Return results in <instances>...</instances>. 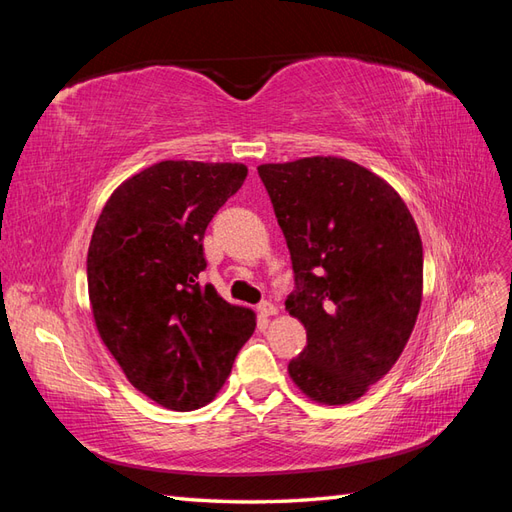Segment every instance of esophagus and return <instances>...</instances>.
<instances>
[{"label": "esophagus", "instance_id": "34e87169", "mask_svg": "<svg viewBox=\"0 0 512 512\" xmlns=\"http://www.w3.org/2000/svg\"><path fill=\"white\" fill-rule=\"evenodd\" d=\"M257 310H259V314H262V317H273V314H277V306L273 301H262L257 306Z\"/></svg>", "mask_w": 512, "mask_h": 512}]
</instances>
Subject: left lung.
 Masks as SVG:
<instances>
[{"label": "left lung", "instance_id": "8db88e82", "mask_svg": "<svg viewBox=\"0 0 512 512\" xmlns=\"http://www.w3.org/2000/svg\"><path fill=\"white\" fill-rule=\"evenodd\" d=\"M295 270L290 317L308 345L288 374L308 398L347 405L405 350L422 301V242L400 195L334 156L259 165Z\"/></svg>", "mask_w": 512, "mask_h": 512}]
</instances>
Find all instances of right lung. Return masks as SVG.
<instances>
[{
  "label": "right lung",
  "instance_id": "1",
  "mask_svg": "<svg viewBox=\"0 0 512 512\" xmlns=\"http://www.w3.org/2000/svg\"><path fill=\"white\" fill-rule=\"evenodd\" d=\"M248 169L239 162L162 160L107 200L88 250L96 330L127 380L173 411L204 407L255 330L200 273L202 239Z\"/></svg>",
  "mask_w": 512,
  "mask_h": 512
}]
</instances>
